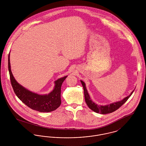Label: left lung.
Masks as SVG:
<instances>
[{"label":"left lung","instance_id":"8db88e82","mask_svg":"<svg viewBox=\"0 0 146 146\" xmlns=\"http://www.w3.org/2000/svg\"><path fill=\"white\" fill-rule=\"evenodd\" d=\"M81 83L82 84L83 86L85 100V102L88 105V106L89 107V108L96 113H101L102 114L111 113H112V112L117 110L123 104H124V103L126 102V101L129 98V97L131 96V95H132V93L134 91H132V92L131 93V94L129 96L125 97V98H124L123 100H121L119 102H117L115 103H113V104H109V105L104 106H98V104H95L94 102H93L92 101V100H91L89 95L88 92V91L86 90L85 84L84 83V82L81 80Z\"/></svg>","mask_w":146,"mask_h":146}]
</instances>
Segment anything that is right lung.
<instances>
[{
	"mask_svg": "<svg viewBox=\"0 0 146 146\" xmlns=\"http://www.w3.org/2000/svg\"><path fill=\"white\" fill-rule=\"evenodd\" d=\"M8 68L10 82L14 92L21 101L30 108L40 112H50L56 110L61 104V88L67 76L55 81L54 89L48 95H39L26 89L18 83L13 76L10 69V54L8 56Z\"/></svg>",
	"mask_w": 146,
	"mask_h": 146,
	"instance_id": "right-lung-1",
	"label": "right lung"
}]
</instances>
